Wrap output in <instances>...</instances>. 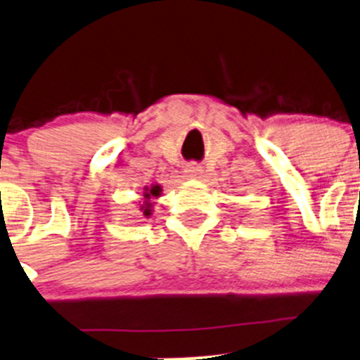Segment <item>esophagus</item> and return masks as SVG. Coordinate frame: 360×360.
<instances>
[{
  "mask_svg": "<svg viewBox=\"0 0 360 360\" xmlns=\"http://www.w3.org/2000/svg\"><path fill=\"white\" fill-rule=\"evenodd\" d=\"M185 172H187V175L191 176V179H201L202 175V168L199 165H195V162L188 165L187 168H185Z\"/></svg>",
  "mask_w": 360,
  "mask_h": 360,
  "instance_id": "1",
  "label": "esophagus"
}]
</instances>
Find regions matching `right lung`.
I'll use <instances>...</instances> for the list:
<instances>
[{
  "label": "right lung",
  "mask_w": 360,
  "mask_h": 360,
  "mask_svg": "<svg viewBox=\"0 0 360 360\" xmlns=\"http://www.w3.org/2000/svg\"><path fill=\"white\" fill-rule=\"evenodd\" d=\"M161 195V185H150V187H143V205L142 211L146 217H150L153 214V199H158Z\"/></svg>",
  "instance_id": "obj_1"
}]
</instances>
